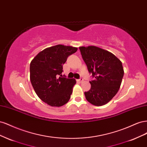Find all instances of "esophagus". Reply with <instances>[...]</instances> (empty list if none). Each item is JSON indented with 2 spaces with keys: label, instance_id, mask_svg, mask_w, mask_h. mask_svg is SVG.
I'll return each mask as SVG.
<instances>
[{
  "label": "esophagus",
  "instance_id": "esophagus-1",
  "mask_svg": "<svg viewBox=\"0 0 147 147\" xmlns=\"http://www.w3.org/2000/svg\"><path fill=\"white\" fill-rule=\"evenodd\" d=\"M80 83H82L83 81V78H80L79 80H78Z\"/></svg>",
  "mask_w": 147,
  "mask_h": 147
}]
</instances>
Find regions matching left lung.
Listing matches in <instances>:
<instances>
[{"label":"left lung","mask_w":147,"mask_h":147,"mask_svg":"<svg viewBox=\"0 0 147 147\" xmlns=\"http://www.w3.org/2000/svg\"><path fill=\"white\" fill-rule=\"evenodd\" d=\"M88 72L94 80L90 82L91 89L84 92L91 104H106L117 94L124 75L122 63L112 53L95 46L79 48Z\"/></svg>","instance_id":"left-lung-1"}]
</instances>
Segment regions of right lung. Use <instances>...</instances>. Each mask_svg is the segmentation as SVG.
I'll list each match as a JSON object with an SVG mask.
<instances>
[{
    "instance_id": "1",
    "label": "right lung",
    "mask_w": 147,
    "mask_h": 147,
    "mask_svg": "<svg viewBox=\"0 0 147 147\" xmlns=\"http://www.w3.org/2000/svg\"><path fill=\"white\" fill-rule=\"evenodd\" d=\"M77 50L76 47L57 45L38 53L31 61V84L39 98L48 105L61 107L69 100L76 80L61 74L67 57Z\"/></svg>"
}]
</instances>
